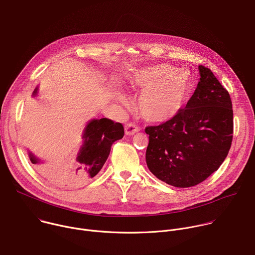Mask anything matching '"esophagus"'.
<instances>
[{
	"mask_svg": "<svg viewBox=\"0 0 255 255\" xmlns=\"http://www.w3.org/2000/svg\"><path fill=\"white\" fill-rule=\"evenodd\" d=\"M138 131H139L138 127L135 124H133V123H128V124L125 125V133H126V135H133V134H135Z\"/></svg>",
	"mask_w": 255,
	"mask_h": 255,
	"instance_id": "esophagus-1",
	"label": "esophagus"
}]
</instances>
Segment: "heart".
Returning <instances> with one entry per match:
<instances>
[{
  "label": "heart",
  "mask_w": 255,
  "mask_h": 255,
  "mask_svg": "<svg viewBox=\"0 0 255 255\" xmlns=\"http://www.w3.org/2000/svg\"><path fill=\"white\" fill-rule=\"evenodd\" d=\"M135 85L143 91L139 99L142 116L149 122L163 123L181 110L192 80L188 71L161 64L141 70L136 75Z\"/></svg>",
  "instance_id": "1"
}]
</instances>
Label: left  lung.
<instances>
[{"label": "left lung", "instance_id": "8db88e82", "mask_svg": "<svg viewBox=\"0 0 255 255\" xmlns=\"http://www.w3.org/2000/svg\"><path fill=\"white\" fill-rule=\"evenodd\" d=\"M200 81L176 116L145 128L146 163L161 181L186 188L199 184L220 167L232 142L233 111L228 91L210 69L198 67Z\"/></svg>", "mask_w": 255, "mask_h": 255}]
</instances>
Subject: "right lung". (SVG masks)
Returning a JSON list of instances; mask_svg holds the SVG:
<instances>
[{"label": "right lung", "instance_id": "obj_1", "mask_svg": "<svg viewBox=\"0 0 255 255\" xmlns=\"http://www.w3.org/2000/svg\"><path fill=\"white\" fill-rule=\"evenodd\" d=\"M37 90L38 88L34 90L33 95L37 94ZM123 136L124 127L121 123L107 118L93 119L84 129V143L72 165L58 169L57 163L41 160L32 152L29 157L39 172L60 185L73 187L87 182L98 174L110 154L112 144Z\"/></svg>", "mask_w": 255, "mask_h": 255}]
</instances>
